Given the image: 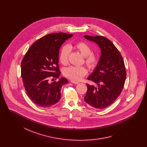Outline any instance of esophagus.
<instances>
[{"instance_id": "esophagus-1", "label": "esophagus", "mask_w": 147, "mask_h": 147, "mask_svg": "<svg viewBox=\"0 0 147 147\" xmlns=\"http://www.w3.org/2000/svg\"><path fill=\"white\" fill-rule=\"evenodd\" d=\"M71 83H73V84H77L79 83V82H74V81H71Z\"/></svg>"}]
</instances>
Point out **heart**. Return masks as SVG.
Returning a JSON list of instances; mask_svg holds the SVG:
<instances>
[{
    "label": "heart",
    "mask_w": 147,
    "mask_h": 147,
    "mask_svg": "<svg viewBox=\"0 0 147 147\" xmlns=\"http://www.w3.org/2000/svg\"><path fill=\"white\" fill-rule=\"evenodd\" d=\"M78 50L85 58V63L91 69L95 68L98 62V56L92 53L91 47L86 42H79L74 46ZM70 48L68 46H64L61 49L59 55V61L62 64H67L68 61V56L70 53ZM87 69L84 67L70 66L65 68L63 70V74L65 77L73 81L78 82L87 74Z\"/></svg>",
    "instance_id": "obj_1"
}]
</instances>
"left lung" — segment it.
<instances>
[{"label":"left lung","instance_id":"left-lung-1","mask_svg":"<svg viewBox=\"0 0 147 147\" xmlns=\"http://www.w3.org/2000/svg\"><path fill=\"white\" fill-rule=\"evenodd\" d=\"M84 37L96 43L101 49L98 64L88 77L98 86L86 84L84 101L95 109H105L117 99L123 88L126 78L125 63L119 50L109 39L101 36Z\"/></svg>","mask_w":147,"mask_h":147}]
</instances>
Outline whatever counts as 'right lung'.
Returning a JSON list of instances; mask_svg holds the SVG:
<instances>
[{"instance_id":"right-lung-1","label":"right lung","mask_w":147,"mask_h":147,"mask_svg":"<svg viewBox=\"0 0 147 147\" xmlns=\"http://www.w3.org/2000/svg\"><path fill=\"white\" fill-rule=\"evenodd\" d=\"M73 36L63 32L46 35L29 48L21 64V77L28 97L35 104L47 107L61 98L62 86L68 82L61 77L49 83V77L58 78L59 49L65 40Z\"/></svg>"}]
</instances>
